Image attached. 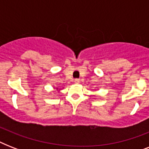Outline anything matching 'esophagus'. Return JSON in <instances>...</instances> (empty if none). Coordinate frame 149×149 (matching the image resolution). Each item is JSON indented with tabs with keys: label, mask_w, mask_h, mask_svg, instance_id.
<instances>
[{
	"label": "esophagus",
	"mask_w": 149,
	"mask_h": 149,
	"mask_svg": "<svg viewBox=\"0 0 149 149\" xmlns=\"http://www.w3.org/2000/svg\"><path fill=\"white\" fill-rule=\"evenodd\" d=\"M79 79H74V83L75 84H79Z\"/></svg>",
	"instance_id": "1"
}]
</instances>
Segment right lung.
I'll use <instances>...</instances> for the list:
<instances>
[{
	"mask_svg": "<svg viewBox=\"0 0 149 149\" xmlns=\"http://www.w3.org/2000/svg\"><path fill=\"white\" fill-rule=\"evenodd\" d=\"M56 90H57V91H58V92H59V91H61V90H62V89H58V87H57V88H56Z\"/></svg>",
	"mask_w": 149,
	"mask_h": 149,
	"instance_id": "right-lung-1",
	"label": "right lung"
}]
</instances>
